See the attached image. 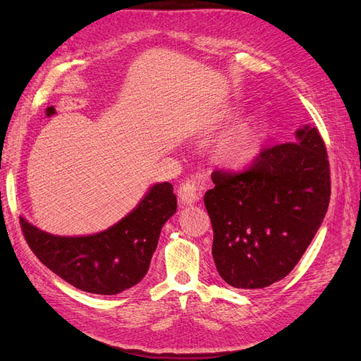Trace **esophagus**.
Masks as SVG:
<instances>
[{"label": "esophagus", "instance_id": "34e87169", "mask_svg": "<svg viewBox=\"0 0 361 361\" xmlns=\"http://www.w3.org/2000/svg\"><path fill=\"white\" fill-rule=\"evenodd\" d=\"M178 197L180 200V204H183V206L194 204L200 199V191L197 190V187H195L192 182H185L178 190Z\"/></svg>", "mask_w": 361, "mask_h": 361}]
</instances>
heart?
<instances>
[{
    "label": "heart",
    "instance_id": "obj_1",
    "mask_svg": "<svg viewBox=\"0 0 361 361\" xmlns=\"http://www.w3.org/2000/svg\"><path fill=\"white\" fill-rule=\"evenodd\" d=\"M262 141L259 130L248 122L238 125L218 141L214 150L218 162L228 169L241 170L253 164L260 154Z\"/></svg>",
    "mask_w": 361,
    "mask_h": 361
}]
</instances>
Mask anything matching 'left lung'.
I'll return each instance as SVG.
<instances>
[{
    "mask_svg": "<svg viewBox=\"0 0 361 361\" xmlns=\"http://www.w3.org/2000/svg\"><path fill=\"white\" fill-rule=\"evenodd\" d=\"M260 150L244 171L215 170L204 194L218 274L239 289H262L298 264L329 209L330 162L318 128Z\"/></svg>",
    "mask_w": 361,
    "mask_h": 361,
    "instance_id": "8db88e82",
    "label": "left lung"
}]
</instances>
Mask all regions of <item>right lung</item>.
<instances>
[{"instance_id": "add662e5", "label": "right lung", "mask_w": 361, "mask_h": 361, "mask_svg": "<svg viewBox=\"0 0 361 361\" xmlns=\"http://www.w3.org/2000/svg\"><path fill=\"white\" fill-rule=\"evenodd\" d=\"M171 183H157L113 227L89 236L49 235L20 218L28 247L43 265L81 290L114 295L146 276L162 226L176 212Z\"/></svg>"}]
</instances>
